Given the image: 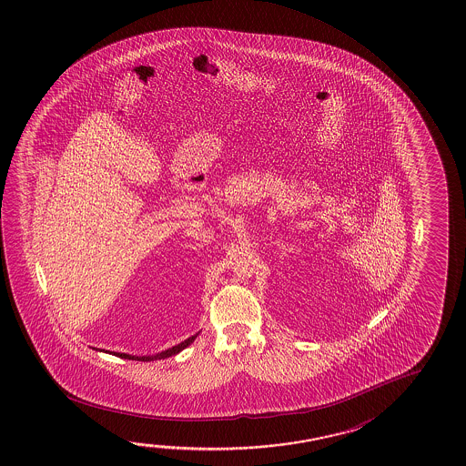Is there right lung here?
<instances>
[{"label": "right lung", "mask_w": 466, "mask_h": 466, "mask_svg": "<svg viewBox=\"0 0 466 466\" xmlns=\"http://www.w3.org/2000/svg\"><path fill=\"white\" fill-rule=\"evenodd\" d=\"M199 335L197 333V335L190 336V338H187L185 341H182L180 344H176V346H172V348H168V350H166V351L157 352V354H154V356H131V354H127V352H108V354H114V356H116V358H122V359H131V360H143V362H149V360H157V359H166L170 358V356H176V354H178L180 351H184L185 348L187 346H190L193 341H195V338ZM97 351H102V350H97Z\"/></svg>", "instance_id": "obj_1"}]
</instances>
